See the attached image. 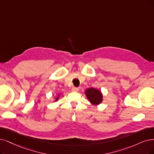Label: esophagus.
I'll return each mask as SVG.
<instances>
[{
    "mask_svg": "<svg viewBox=\"0 0 154 154\" xmlns=\"http://www.w3.org/2000/svg\"><path fill=\"white\" fill-rule=\"evenodd\" d=\"M79 88H76V87H73L72 88V91H79Z\"/></svg>",
    "mask_w": 154,
    "mask_h": 154,
    "instance_id": "34e87169",
    "label": "esophagus"
}]
</instances>
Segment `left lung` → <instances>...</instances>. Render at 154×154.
<instances>
[{"instance_id": "1", "label": "left lung", "mask_w": 154, "mask_h": 154, "mask_svg": "<svg viewBox=\"0 0 154 154\" xmlns=\"http://www.w3.org/2000/svg\"><path fill=\"white\" fill-rule=\"evenodd\" d=\"M88 99L93 105H98L103 101V94L100 91L94 88H88L85 91Z\"/></svg>"}]
</instances>
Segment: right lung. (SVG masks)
<instances>
[{"label": "right lung", "mask_w": 154, "mask_h": 154, "mask_svg": "<svg viewBox=\"0 0 154 154\" xmlns=\"http://www.w3.org/2000/svg\"><path fill=\"white\" fill-rule=\"evenodd\" d=\"M59 97H60V95L58 94V96H57V98H56V100H55V101H58V100L59 99Z\"/></svg>", "instance_id": "right-lung-1"}]
</instances>
